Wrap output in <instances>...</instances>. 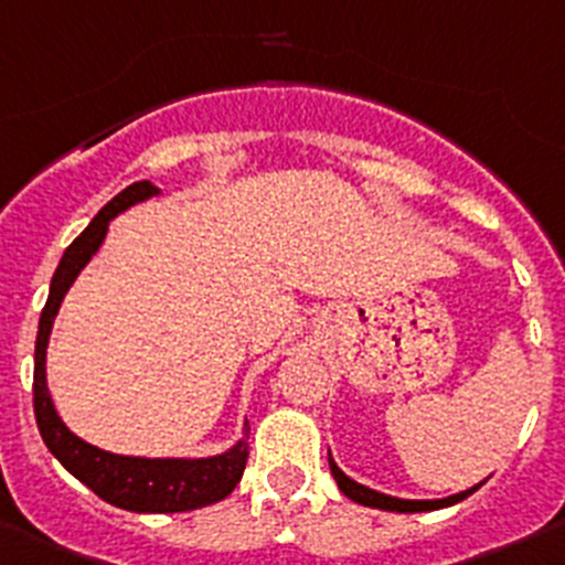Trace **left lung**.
I'll use <instances>...</instances> for the list:
<instances>
[{"instance_id":"1","label":"left lung","mask_w":565,"mask_h":565,"mask_svg":"<svg viewBox=\"0 0 565 565\" xmlns=\"http://www.w3.org/2000/svg\"><path fill=\"white\" fill-rule=\"evenodd\" d=\"M327 460H330V471L335 477L338 488H341L343 497H349L352 502L358 504H366V508H377V510H391V513H427V510H438V508H449V504H458L463 502L466 497L477 491L480 486H486V480L477 482V486L466 488V491L452 493V497H444V499H399V497H388V493H380L369 486H360L358 480H352L349 475H343L338 469V463L332 460V455L327 452Z\"/></svg>"}]
</instances>
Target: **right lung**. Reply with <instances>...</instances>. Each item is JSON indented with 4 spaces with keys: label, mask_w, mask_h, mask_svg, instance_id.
Returning <instances> with one entry per match:
<instances>
[{
    "label": "right lung",
    "mask_w": 565,
    "mask_h": 565,
    "mask_svg": "<svg viewBox=\"0 0 565 565\" xmlns=\"http://www.w3.org/2000/svg\"><path fill=\"white\" fill-rule=\"evenodd\" d=\"M152 196H160L158 185H152L149 180L132 182L118 196H113L96 213L94 222L63 252L55 277L50 282V297H46L44 310H41V321H38L32 402H35V422L46 449L61 460L68 475L77 477L96 497L121 510H132V513H182V510H196L205 508V504L222 502L224 497L233 493V488L238 486L241 475L246 469V458H249V444H246L249 424L244 422V429H241L244 435L235 440L233 447L218 455H207V458L116 455L74 435L63 424V418L57 416L50 385H46V347H50L55 316L61 310L63 299H66L68 288L74 286L79 271L88 266L90 257L105 244L107 227H110L113 218Z\"/></svg>",
    "instance_id": "obj_1"
}]
</instances>
